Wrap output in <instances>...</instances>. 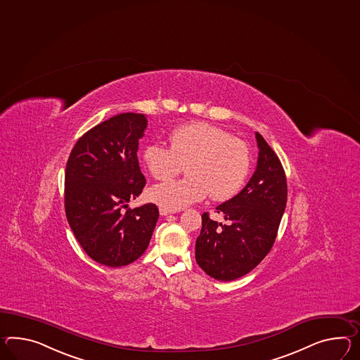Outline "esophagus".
I'll use <instances>...</instances> for the list:
<instances>
[{"mask_svg":"<svg viewBox=\"0 0 360 360\" xmlns=\"http://www.w3.org/2000/svg\"><path fill=\"white\" fill-rule=\"evenodd\" d=\"M170 213H174V211H169L167 208L160 207V214H161V216H167V214H170Z\"/></svg>","mask_w":360,"mask_h":360,"instance_id":"obj_1","label":"esophagus"}]
</instances>
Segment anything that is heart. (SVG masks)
<instances>
[{
  "mask_svg": "<svg viewBox=\"0 0 360 360\" xmlns=\"http://www.w3.org/2000/svg\"><path fill=\"white\" fill-rule=\"evenodd\" d=\"M170 148L150 143L143 152L144 164L156 179L188 176L150 188V200L169 211H179L200 202L228 200L239 193L250 170V150L245 143L210 123L184 124L170 134Z\"/></svg>",
  "mask_w": 360,
  "mask_h": 360,
  "instance_id": "heart-1",
  "label": "heart"
}]
</instances>
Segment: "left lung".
I'll return each instance as SVG.
<instances>
[{
	"label": "left lung",
	"mask_w": 360,
	"mask_h": 360,
	"mask_svg": "<svg viewBox=\"0 0 360 360\" xmlns=\"http://www.w3.org/2000/svg\"><path fill=\"white\" fill-rule=\"evenodd\" d=\"M259 156L245 188L216 212L225 222L202 216L195 259L219 281L237 280L251 272L271 251L288 202V184L280 158L263 136L255 134Z\"/></svg>",
	"instance_id": "obj_1"
}]
</instances>
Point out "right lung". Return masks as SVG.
<instances>
[{"label": "right lung", "mask_w": 360, "mask_h": 360, "mask_svg": "<svg viewBox=\"0 0 360 360\" xmlns=\"http://www.w3.org/2000/svg\"><path fill=\"white\" fill-rule=\"evenodd\" d=\"M147 129L141 113L115 115L86 132L65 174V210L71 230L97 263L118 268L147 250L158 219L155 204L123 212L146 184L136 152Z\"/></svg>", "instance_id": "obj_1"}]
</instances>
